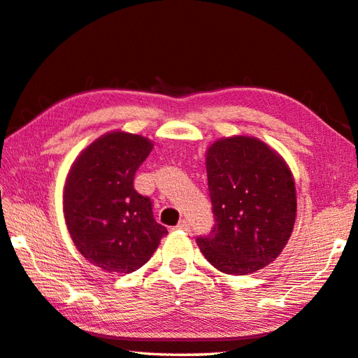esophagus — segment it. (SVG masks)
Returning a JSON list of instances; mask_svg holds the SVG:
<instances>
[{"label":"esophagus","instance_id":"1","mask_svg":"<svg viewBox=\"0 0 358 358\" xmlns=\"http://www.w3.org/2000/svg\"><path fill=\"white\" fill-rule=\"evenodd\" d=\"M177 228L181 231H191V223H189L187 220H180Z\"/></svg>","mask_w":358,"mask_h":358}]
</instances>
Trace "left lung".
<instances>
[{
  "instance_id": "1",
  "label": "left lung",
  "mask_w": 358,
  "mask_h": 358,
  "mask_svg": "<svg viewBox=\"0 0 358 358\" xmlns=\"http://www.w3.org/2000/svg\"><path fill=\"white\" fill-rule=\"evenodd\" d=\"M214 227L197 237L208 262L227 275H248L275 261L296 217L295 180L276 150L251 136L215 141L206 152Z\"/></svg>"
}]
</instances>
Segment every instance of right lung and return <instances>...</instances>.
Masks as SVG:
<instances>
[{
    "label": "right lung",
    "instance_id": "add662e5",
    "mask_svg": "<svg viewBox=\"0 0 358 358\" xmlns=\"http://www.w3.org/2000/svg\"><path fill=\"white\" fill-rule=\"evenodd\" d=\"M153 149L150 139L125 131L97 138L71 166L63 213L80 255L108 273H131L149 261L167 229L153 219L152 201L133 180Z\"/></svg>",
    "mask_w": 358,
    "mask_h": 358
}]
</instances>
